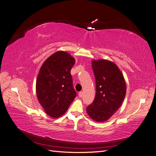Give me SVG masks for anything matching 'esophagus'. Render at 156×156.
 <instances>
[{"label":"esophagus","mask_w":156,"mask_h":156,"mask_svg":"<svg viewBox=\"0 0 156 156\" xmlns=\"http://www.w3.org/2000/svg\"><path fill=\"white\" fill-rule=\"evenodd\" d=\"M79 98H82L83 96V92H80L79 93Z\"/></svg>","instance_id":"1"}]
</instances>
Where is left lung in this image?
I'll use <instances>...</instances> for the list:
<instances>
[{
  "label": "left lung",
  "mask_w": 156,
  "mask_h": 156,
  "mask_svg": "<svg viewBox=\"0 0 156 156\" xmlns=\"http://www.w3.org/2000/svg\"><path fill=\"white\" fill-rule=\"evenodd\" d=\"M92 68L96 79V96L87 107L92 119L107 120L119 110L126 94L123 75L117 66L106 60H93Z\"/></svg>",
  "instance_id": "8db88e82"
}]
</instances>
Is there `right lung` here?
<instances>
[{
	"instance_id": "right-lung-1",
	"label": "right lung",
	"mask_w": 156,
	"mask_h": 156,
	"mask_svg": "<svg viewBox=\"0 0 156 156\" xmlns=\"http://www.w3.org/2000/svg\"><path fill=\"white\" fill-rule=\"evenodd\" d=\"M75 59L64 51H58L47 59L36 80V94L45 112L52 118L62 116L77 96L71 69Z\"/></svg>"
}]
</instances>
